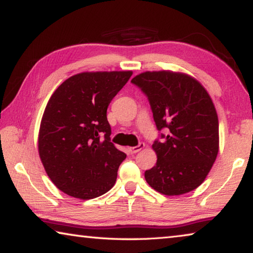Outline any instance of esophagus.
Returning <instances> with one entry per match:
<instances>
[{"mask_svg": "<svg viewBox=\"0 0 253 253\" xmlns=\"http://www.w3.org/2000/svg\"><path fill=\"white\" fill-rule=\"evenodd\" d=\"M144 147H145V144L144 143H139L138 145H137V146L128 148V151H129L130 154H136V153H138L139 151H142Z\"/></svg>", "mask_w": 253, "mask_h": 253, "instance_id": "1", "label": "esophagus"}]
</instances>
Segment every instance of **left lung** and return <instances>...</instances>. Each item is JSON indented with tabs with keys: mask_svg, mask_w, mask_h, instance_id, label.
<instances>
[{
	"mask_svg": "<svg viewBox=\"0 0 253 253\" xmlns=\"http://www.w3.org/2000/svg\"><path fill=\"white\" fill-rule=\"evenodd\" d=\"M147 97L160 134L156 165L145 172L154 190L181 195L207 177L219 152V121L211 97L198 80L172 71H146L131 79Z\"/></svg>",
	"mask_w": 253,
	"mask_h": 253,
	"instance_id": "left-lung-1",
	"label": "left lung"
}]
</instances>
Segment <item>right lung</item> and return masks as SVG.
Wrapping results in <instances>:
<instances>
[{"label":"right lung","instance_id":"1","mask_svg":"<svg viewBox=\"0 0 253 253\" xmlns=\"http://www.w3.org/2000/svg\"><path fill=\"white\" fill-rule=\"evenodd\" d=\"M131 71L83 72L59 85L46 104L39 154L51 181L72 198H98L114 186L126 154L110 142L107 108Z\"/></svg>","mask_w":253,"mask_h":253}]
</instances>
